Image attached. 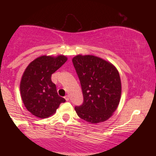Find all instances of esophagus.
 <instances>
[{
	"label": "esophagus",
	"mask_w": 156,
	"mask_h": 156,
	"mask_svg": "<svg viewBox=\"0 0 156 156\" xmlns=\"http://www.w3.org/2000/svg\"><path fill=\"white\" fill-rule=\"evenodd\" d=\"M64 98H65L66 101H69V95H66L65 97H64Z\"/></svg>",
	"instance_id": "obj_1"
}]
</instances>
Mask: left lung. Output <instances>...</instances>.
Masks as SVG:
<instances>
[{
	"label": "left lung",
	"mask_w": 156,
	"mask_h": 156,
	"mask_svg": "<svg viewBox=\"0 0 156 156\" xmlns=\"http://www.w3.org/2000/svg\"><path fill=\"white\" fill-rule=\"evenodd\" d=\"M73 63L79 78L83 103L75 110L92 124L108 119L117 110L122 94L119 72L114 64L93 55H78Z\"/></svg>",
	"instance_id": "obj_1"
}]
</instances>
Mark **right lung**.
<instances>
[{
  "label": "right lung",
  "instance_id": "right-lung-1",
  "mask_svg": "<svg viewBox=\"0 0 156 156\" xmlns=\"http://www.w3.org/2000/svg\"><path fill=\"white\" fill-rule=\"evenodd\" d=\"M67 61L64 55H41L28 65L20 83L25 107L35 117L44 119L56 112L65 99L58 94L51 76Z\"/></svg>",
  "mask_w": 156,
  "mask_h": 156
}]
</instances>
